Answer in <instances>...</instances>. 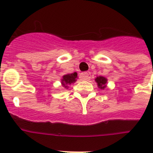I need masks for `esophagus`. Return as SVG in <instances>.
I'll return each mask as SVG.
<instances>
[{"mask_svg": "<svg viewBox=\"0 0 153 153\" xmlns=\"http://www.w3.org/2000/svg\"><path fill=\"white\" fill-rule=\"evenodd\" d=\"M79 77H80L81 79H83V80H89V79H90V73H82V74H80V76H79Z\"/></svg>", "mask_w": 153, "mask_h": 153, "instance_id": "esophagus-1", "label": "esophagus"}]
</instances>
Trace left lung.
Masks as SVG:
<instances>
[{
  "mask_svg": "<svg viewBox=\"0 0 153 153\" xmlns=\"http://www.w3.org/2000/svg\"><path fill=\"white\" fill-rule=\"evenodd\" d=\"M96 83H97V86L100 90H104L106 87V84H107V79L102 76H97L95 78Z\"/></svg>",
  "mask_w": 153,
  "mask_h": 153,
  "instance_id": "obj_1",
  "label": "left lung"
}]
</instances>
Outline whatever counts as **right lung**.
<instances>
[{
  "label": "right lung",
  "instance_id": "right-lung-1",
  "mask_svg": "<svg viewBox=\"0 0 153 153\" xmlns=\"http://www.w3.org/2000/svg\"><path fill=\"white\" fill-rule=\"evenodd\" d=\"M77 78V74L76 72L73 73V74H66V75H63L61 79L62 86H63V88L68 89L69 85L75 83Z\"/></svg>",
  "mask_w": 153,
  "mask_h": 153
}]
</instances>
